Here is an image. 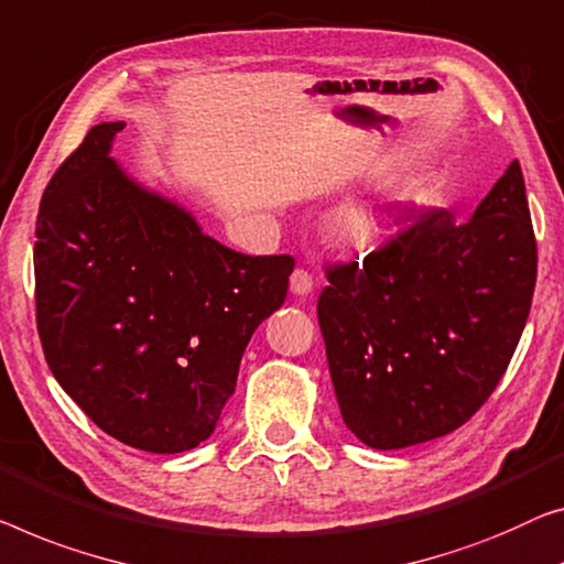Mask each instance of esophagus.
I'll return each instance as SVG.
<instances>
[{"label": "esophagus", "instance_id": "1", "mask_svg": "<svg viewBox=\"0 0 564 564\" xmlns=\"http://www.w3.org/2000/svg\"><path fill=\"white\" fill-rule=\"evenodd\" d=\"M314 289V275L304 268H296V271L291 273V293H296V296H306Z\"/></svg>", "mask_w": 564, "mask_h": 564}]
</instances>
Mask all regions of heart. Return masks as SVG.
I'll use <instances>...</instances> for the list:
<instances>
[{
	"mask_svg": "<svg viewBox=\"0 0 564 564\" xmlns=\"http://www.w3.org/2000/svg\"><path fill=\"white\" fill-rule=\"evenodd\" d=\"M329 230L347 248H369L384 232V215L372 205H347L332 215Z\"/></svg>",
	"mask_w": 564,
	"mask_h": 564,
	"instance_id": "obj_1",
	"label": "heart"
}]
</instances>
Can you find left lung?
Here are the masks:
<instances>
[{"label": "left lung", "instance_id": "8db88e82", "mask_svg": "<svg viewBox=\"0 0 564 564\" xmlns=\"http://www.w3.org/2000/svg\"><path fill=\"white\" fill-rule=\"evenodd\" d=\"M405 213L382 250L326 271L316 304L344 423L377 451L448 435L489 400L536 281L517 159L466 223Z\"/></svg>", "mask_w": 564, "mask_h": 564}]
</instances>
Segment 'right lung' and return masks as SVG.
<instances>
[{"label":"right lung","mask_w":564,"mask_h":564,"mask_svg":"<svg viewBox=\"0 0 564 564\" xmlns=\"http://www.w3.org/2000/svg\"><path fill=\"white\" fill-rule=\"evenodd\" d=\"M123 126H94L42 195L37 332L50 372L100 431L182 453L213 435L293 258L225 248L126 174L111 156Z\"/></svg>","instance_id":"right-lung-1"}]
</instances>
